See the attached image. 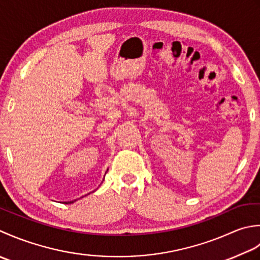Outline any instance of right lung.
I'll use <instances>...</instances> for the list:
<instances>
[{
    "instance_id": "add662e5",
    "label": "right lung",
    "mask_w": 260,
    "mask_h": 260,
    "mask_svg": "<svg viewBox=\"0 0 260 260\" xmlns=\"http://www.w3.org/2000/svg\"><path fill=\"white\" fill-rule=\"evenodd\" d=\"M75 201H76V200H74V201H70V202H65V204H71V203H74V202H75Z\"/></svg>"
}]
</instances>
